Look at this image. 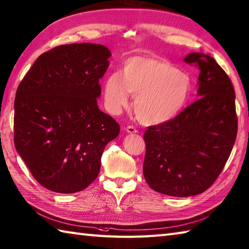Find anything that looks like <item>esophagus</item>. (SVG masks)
Here are the masks:
<instances>
[{
  "instance_id": "esophagus-1",
  "label": "esophagus",
  "mask_w": 249,
  "mask_h": 249,
  "mask_svg": "<svg viewBox=\"0 0 249 249\" xmlns=\"http://www.w3.org/2000/svg\"><path fill=\"white\" fill-rule=\"evenodd\" d=\"M126 131H127V133H129V134H134V133H138V130L136 129L134 126H131V125H129V126H127V127H126Z\"/></svg>"
}]
</instances>
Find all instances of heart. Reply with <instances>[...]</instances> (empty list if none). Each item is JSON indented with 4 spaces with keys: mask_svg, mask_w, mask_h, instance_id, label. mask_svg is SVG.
Returning a JSON list of instances; mask_svg holds the SVG:
<instances>
[{
    "mask_svg": "<svg viewBox=\"0 0 249 249\" xmlns=\"http://www.w3.org/2000/svg\"><path fill=\"white\" fill-rule=\"evenodd\" d=\"M189 76L172 62L158 57H133L124 63L122 74L112 73L105 83V101L112 113L136 95L134 109L140 122L160 125L176 116L190 94Z\"/></svg>",
    "mask_w": 249,
    "mask_h": 249,
    "instance_id": "obj_1",
    "label": "heart"
}]
</instances>
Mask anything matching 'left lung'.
<instances>
[{"mask_svg": "<svg viewBox=\"0 0 249 249\" xmlns=\"http://www.w3.org/2000/svg\"><path fill=\"white\" fill-rule=\"evenodd\" d=\"M183 61L199 70V98L143 135L145 181L177 197L196 196L216 181L237 135L235 92L225 70L202 53H189Z\"/></svg>", "mask_w": 249, "mask_h": 249, "instance_id": "1", "label": "left lung"}]
</instances>
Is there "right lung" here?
Here are the masks:
<instances>
[{
  "mask_svg": "<svg viewBox=\"0 0 249 249\" xmlns=\"http://www.w3.org/2000/svg\"><path fill=\"white\" fill-rule=\"evenodd\" d=\"M110 51L100 44H68L43 53L18 85L14 142L36 181L75 193L97 178L106 145L120 125L100 111L99 80Z\"/></svg>",
  "mask_w": 249,
  "mask_h": 249,
  "instance_id": "obj_1",
  "label": "right lung"
}]
</instances>
